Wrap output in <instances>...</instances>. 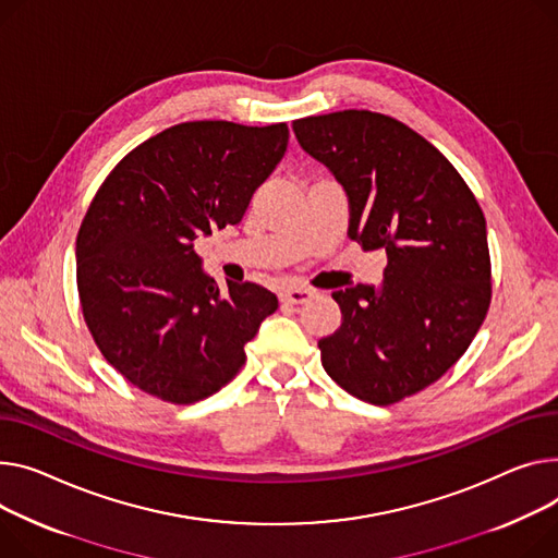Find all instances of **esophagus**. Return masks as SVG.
<instances>
[{
    "label": "esophagus",
    "mask_w": 558,
    "mask_h": 558,
    "mask_svg": "<svg viewBox=\"0 0 558 558\" xmlns=\"http://www.w3.org/2000/svg\"><path fill=\"white\" fill-rule=\"evenodd\" d=\"M312 289L307 287H287L280 291V301L287 305H303L312 299Z\"/></svg>",
    "instance_id": "34e87169"
}]
</instances>
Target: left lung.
Returning <instances> with one entry per match:
<instances>
[{"mask_svg":"<svg viewBox=\"0 0 558 558\" xmlns=\"http://www.w3.org/2000/svg\"><path fill=\"white\" fill-rule=\"evenodd\" d=\"M293 132L345 189L350 238L388 255L381 289L331 293L343 323L318 341L323 367L361 401L397 403L453 367L489 312L485 215L453 163L392 117L343 109Z\"/></svg>","mask_w":558,"mask_h":558,"instance_id":"left-lung-1","label":"left lung"}]
</instances>
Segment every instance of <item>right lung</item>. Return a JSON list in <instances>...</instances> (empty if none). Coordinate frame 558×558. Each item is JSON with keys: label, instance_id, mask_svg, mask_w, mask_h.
<instances>
[{"label": "right lung", "instance_id": "1", "mask_svg": "<svg viewBox=\"0 0 558 558\" xmlns=\"http://www.w3.org/2000/svg\"><path fill=\"white\" fill-rule=\"evenodd\" d=\"M289 128L189 121L150 136L100 183L76 240L87 329L132 386L177 405L227 386L278 310L253 282L219 291L193 240L238 225L287 153Z\"/></svg>", "mask_w": 558, "mask_h": 558}]
</instances>
